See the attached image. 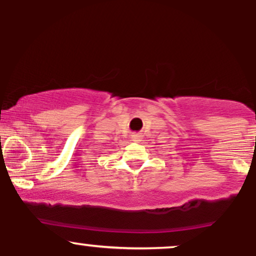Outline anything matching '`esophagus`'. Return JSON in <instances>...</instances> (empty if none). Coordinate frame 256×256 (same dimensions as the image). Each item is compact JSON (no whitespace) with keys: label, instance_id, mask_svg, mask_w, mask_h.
Returning a JSON list of instances; mask_svg holds the SVG:
<instances>
[{"label":"esophagus","instance_id":"34e87169","mask_svg":"<svg viewBox=\"0 0 256 256\" xmlns=\"http://www.w3.org/2000/svg\"><path fill=\"white\" fill-rule=\"evenodd\" d=\"M131 138H132V140H134V142H140V140H142V136H140V134H132Z\"/></svg>","mask_w":256,"mask_h":256}]
</instances>
